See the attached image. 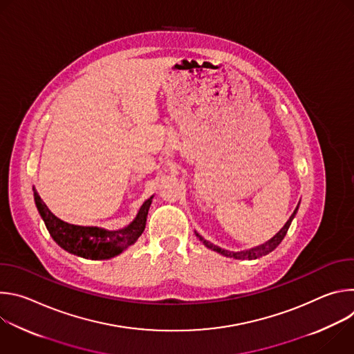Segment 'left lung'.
Here are the masks:
<instances>
[{"label":"left lung","instance_id":"left-lung-1","mask_svg":"<svg viewBox=\"0 0 354 354\" xmlns=\"http://www.w3.org/2000/svg\"><path fill=\"white\" fill-rule=\"evenodd\" d=\"M298 206H299V203H298ZM298 206L295 207L294 213L290 216V218L287 220V223L284 224V227H283L273 238H270L269 241H266V242L262 243V245H258V246H255V248H250V249H246V250H239V252L227 250V249H223V248H220V246H217V245H214V243L206 241L203 236L198 235L197 232H194V234H196V236H197L201 242H203L205 246H207L209 249H213L214 252H217V254H220V255H223V257L234 258V259H248V261L258 259V258H261V257H265V255L270 254V252L274 250V249L277 248V245L283 241V238L286 236V234H287V231H288V228H290L291 221L294 220V217H295V214H297V212H298Z\"/></svg>","mask_w":354,"mask_h":354}]
</instances>
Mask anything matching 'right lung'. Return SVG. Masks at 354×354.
I'll list each match as a JSON object with an SVG mask.
<instances>
[{"label": "right lung", "mask_w": 354, "mask_h": 354, "mask_svg": "<svg viewBox=\"0 0 354 354\" xmlns=\"http://www.w3.org/2000/svg\"><path fill=\"white\" fill-rule=\"evenodd\" d=\"M33 197L37 212L43 218L48 234L52 235L59 246L73 255L92 261H102L120 255L123 250H126L138 239L145 228L147 214L154 196H151L144 201L136 218L127 227L113 231L100 227L68 224L48 210L35 187Z\"/></svg>", "instance_id": "add662e5"}]
</instances>
